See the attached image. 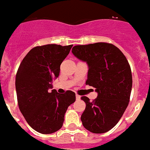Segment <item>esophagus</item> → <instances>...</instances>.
I'll return each mask as SVG.
<instances>
[{"label":"esophagus","mask_w":150,"mask_h":150,"mask_svg":"<svg viewBox=\"0 0 150 150\" xmlns=\"http://www.w3.org/2000/svg\"><path fill=\"white\" fill-rule=\"evenodd\" d=\"M80 98H81V96H79V95H76V100H79V99H80Z\"/></svg>","instance_id":"esophagus-1"}]
</instances>
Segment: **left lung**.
<instances>
[{"label":"left lung","instance_id":"8db88e82","mask_svg":"<svg viewBox=\"0 0 150 150\" xmlns=\"http://www.w3.org/2000/svg\"><path fill=\"white\" fill-rule=\"evenodd\" d=\"M72 53L88 64L86 84L98 92L93 101L86 96L81 98L86 103L81 116L83 126L92 133H105L117 124L128 105L132 88L129 64L111 43L78 45L73 47Z\"/></svg>","mask_w":150,"mask_h":150}]
</instances>
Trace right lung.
Here are the masks:
<instances>
[{
	"instance_id": "1",
	"label": "right lung",
	"mask_w": 150,
	"mask_h": 150,
	"mask_svg": "<svg viewBox=\"0 0 150 150\" xmlns=\"http://www.w3.org/2000/svg\"><path fill=\"white\" fill-rule=\"evenodd\" d=\"M73 45L47 44L31 49L18 67L16 76L18 105L33 129L44 134L62 127L67 107L76 100L74 91L59 94L52 79L59 76L60 65Z\"/></svg>"
}]
</instances>
